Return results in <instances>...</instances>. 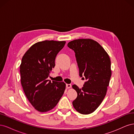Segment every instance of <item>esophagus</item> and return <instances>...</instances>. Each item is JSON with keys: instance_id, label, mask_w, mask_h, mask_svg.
<instances>
[{"instance_id": "34e87169", "label": "esophagus", "mask_w": 134, "mask_h": 134, "mask_svg": "<svg viewBox=\"0 0 134 134\" xmlns=\"http://www.w3.org/2000/svg\"><path fill=\"white\" fill-rule=\"evenodd\" d=\"M66 88H67L68 89L70 88L71 87V85L70 84H66Z\"/></svg>"}]
</instances>
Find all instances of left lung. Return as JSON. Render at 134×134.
Instances as JSON below:
<instances>
[{"label": "left lung", "mask_w": 134, "mask_h": 134, "mask_svg": "<svg viewBox=\"0 0 134 134\" xmlns=\"http://www.w3.org/2000/svg\"><path fill=\"white\" fill-rule=\"evenodd\" d=\"M68 46L75 52L80 76L87 80L82 89L72 85L78 94L72 105L80 113L90 114L106 96L112 73L111 60L104 48L92 39L75 40Z\"/></svg>", "instance_id": "1"}]
</instances>
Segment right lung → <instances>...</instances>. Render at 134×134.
<instances>
[{
  "instance_id": "right-lung-1",
  "label": "right lung",
  "mask_w": 134,
  "mask_h": 134,
  "mask_svg": "<svg viewBox=\"0 0 134 134\" xmlns=\"http://www.w3.org/2000/svg\"><path fill=\"white\" fill-rule=\"evenodd\" d=\"M65 41H46L33 44L22 59L21 82L25 94L34 108L44 112L53 109L64 94V82L47 80L55 60Z\"/></svg>"
}]
</instances>
